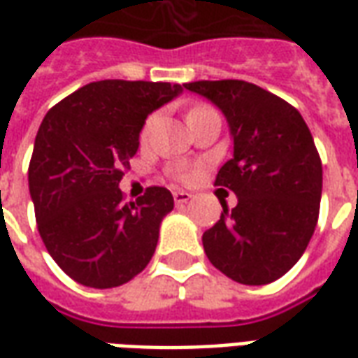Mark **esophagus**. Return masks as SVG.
I'll return each instance as SVG.
<instances>
[{
  "label": "esophagus",
  "instance_id": "obj_1",
  "mask_svg": "<svg viewBox=\"0 0 358 358\" xmlns=\"http://www.w3.org/2000/svg\"><path fill=\"white\" fill-rule=\"evenodd\" d=\"M174 203H176V205H184V203H187L189 201V199H192V197H194V195L189 194V192H174Z\"/></svg>",
  "mask_w": 358,
  "mask_h": 358
}]
</instances>
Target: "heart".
I'll use <instances>...</instances> for the list:
<instances>
[{
    "instance_id": "b5f03b06",
    "label": "heart",
    "mask_w": 358,
    "mask_h": 358,
    "mask_svg": "<svg viewBox=\"0 0 358 358\" xmlns=\"http://www.w3.org/2000/svg\"><path fill=\"white\" fill-rule=\"evenodd\" d=\"M203 107H207V105H197V107H194L192 110H197V109H203ZM189 110V113H192ZM153 124H155V117H149L148 120H145V124H143V128H141V140H148L149 134H151V128H153Z\"/></svg>"
}]
</instances>
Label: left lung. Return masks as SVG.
<instances>
[{
  "label": "left lung",
  "instance_id": "1",
  "mask_svg": "<svg viewBox=\"0 0 358 358\" xmlns=\"http://www.w3.org/2000/svg\"><path fill=\"white\" fill-rule=\"evenodd\" d=\"M224 113L234 157L215 186L232 189L217 224L203 234L205 255L234 282L264 285L284 276L315 234L322 163L307 122L282 97L245 80L184 84Z\"/></svg>",
  "mask_w": 358,
  "mask_h": 358
}]
</instances>
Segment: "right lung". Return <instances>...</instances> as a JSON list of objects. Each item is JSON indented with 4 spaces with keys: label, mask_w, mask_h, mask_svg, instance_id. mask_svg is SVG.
<instances>
[{
    "label": "right lung",
    "mask_w": 358,
    "mask_h": 358,
    "mask_svg": "<svg viewBox=\"0 0 358 358\" xmlns=\"http://www.w3.org/2000/svg\"><path fill=\"white\" fill-rule=\"evenodd\" d=\"M182 92L171 82L99 80L43 117L28 187L43 245L74 282L117 287L151 261L161 220L174 209L172 194L151 186L124 203L118 182L140 148L148 115Z\"/></svg>",
    "instance_id": "1"
}]
</instances>
